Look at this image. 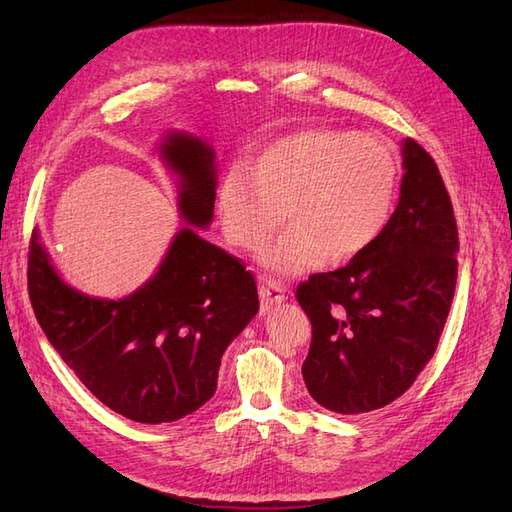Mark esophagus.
Listing matches in <instances>:
<instances>
[{"label":"esophagus","mask_w":512,"mask_h":512,"mask_svg":"<svg viewBox=\"0 0 512 512\" xmlns=\"http://www.w3.org/2000/svg\"><path fill=\"white\" fill-rule=\"evenodd\" d=\"M284 284L280 280H267L258 286V294H260V303L265 309L280 305L286 297H284Z\"/></svg>","instance_id":"obj_1"}]
</instances>
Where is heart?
Returning a JSON list of instances; mask_svg holds the SVG:
<instances>
[{
  "label": "heart",
  "instance_id": "1",
  "mask_svg": "<svg viewBox=\"0 0 512 512\" xmlns=\"http://www.w3.org/2000/svg\"><path fill=\"white\" fill-rule=\"evenodd\" d=\"M397 192V160L382 138L331 128L275 138L250 162L230 170L218 190L226 241L254 252L284 218L286 230L260 252L275 275H303L329 258L369 250L389 226Z\"/></svg>",
  "mask_w": 512,
  "mask_h": 512
}]
</instances>
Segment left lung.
I'll list each match as a JSON object with an SVG mask.
<instances>
[{"label": "left lung", "instance_id": "obj_1", "mask_svg": "<svg viewBox=\"0 0 512 512\" xmlns=\"http://www.w3.org/2000/svg\"><path fill=\"white\" fill-rule=\"evenodd\" d=\"M401 156V196L382 237L346 267L314 273L297 288L312 322L303 380L337 414L371 412L404 395L451 312L459 252L451 196L412 138Z\"/></svg>", "mask_w": 512, "mask_h": 512}]
</instances>
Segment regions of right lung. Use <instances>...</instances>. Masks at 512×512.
Here are the masks:
<instances>
[{
	"label": "right lung",
	"instance_id": "1",
	"mask_svg": "<svg viewBox=\"0 0 512 512\" xmlns=\"http://www.w3.org/2000/svg\"><path fill=\"white\" fill-rule=\"evenodd\" d=\"M160 156L179 177V213L190 226L158 271L123 299H98L61 280L34 232L27 286L51 346L104 406L136 423H173L218 389L222 354L258 312L254 275L197 228L213 220L215 151L168 132Z\"/></svg>",
	"mask_w": 512,
	"mask_h": 512
}]
</instances>
